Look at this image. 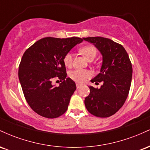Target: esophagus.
Masks as SVG:
<instances>
[{"mask_svg": "<svg viewBox=\"0 0 150 150\" xmlns=\"http://www.w3.org/2000/svg\"><path fill=\"white\" fill-rule=\"evenodd\" d=\"M81 86H82V85H80V84H78V83H77V84H76L77 89H79V88H80V87H81Z\"/></svg>", "mask_w": 150, "mask_h": 150, "instance_id": "esophagus-1", "label": "esophagus"}]
</instances>
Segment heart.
Masks as SVG:
<instances>
[{"mask_svg": "<svg viewBox=\"0 0 150 150\" xmlns=\"http://www.w3.org/2000/svg\"><path fill=\"white\" fill-rule=\"evenodd\" d=\"M80 52L83 55L87 60L91 58H95L97 55V49L92 46H85L80 48ZM63 63L66 67H70L73 63V53L68 52L63 58ZM92 76V73L89 70L76 69L70 72V77L75 82L82 83L87 79Z\"/></svg>", "mask_w": 150, "mask_h": 150, "instance_id": "heart-1", "label": "heart"}]
</instances>
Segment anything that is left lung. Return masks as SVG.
<instances>
[{
    "mask_svg": "<svg viewBox=\"0 0 150 150\" xmlns=\"http://www.w3.org/2000/svg\"><path fill=\"white\" fill-rule=\"evenodd\" d=\"M100 51L102 56L100 73L91 82H103L99 89L89 86L90 93L85 99L87 111L94 116L106 118L116 113L128 97L132 68L123 46L101 37L82 38Z\"/></svg>",
    "mask_w": 150,
    "mask_h": 150,
    "instance_id": "1",
    "label": "left lung"
}]
</instances>
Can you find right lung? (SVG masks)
Returning <instances> with one entry per match:
<instances>
[{"instance_id": "1", "label": "right lung", "mask_w": 150, "mask_h": 150, "mask_svg": "<svg viewBox=\"0 0 150 150\" xmlns=\"http://www.w3.org/2000/svg\"><path fill=\"white\" fill-rule=\"evenodd\" d=\"M82 41L79 37H45L34 43L22 56L19 80L27 103L40 116L57 118L68 109L76 85L67 77L63 58ZM56 76L62 82L58 87L51 82Z\"/></svg>"}]
</instances>
